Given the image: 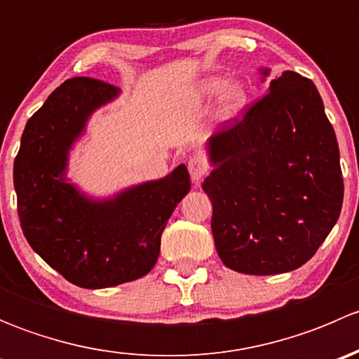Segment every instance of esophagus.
<instances>
[{
  "instance_id": "obj_1",
  "label": "esophagus",
  "mask_w": 359,
  "mask_h": 359,
  "mask_svg": "<svg viewBox=\"0 0 359 359\" xmlns=\"http://www.w3.org/2000/svg\"><path fill=\"white\" fill-rule=\"evenodd\" d=\"M187 168H189L191 179H193L194 184L201 182L203 177L208 173V165H206V161L201 156L191 158L189 161H187Z\"/></svg>"
}]
</instances>
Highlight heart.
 <instances>
[{
	"label": "heart",
	"instance_id": "1",
	"mask_svg": "<svg viewBox=\"0 0 359 359\" xmlns=\"http://www.w3.org/2000/svg\"><path fill=\"white\" fill-rule=\"evenodd\" d=\"M196 97L200 100H217V116L220 119H233L243 112L248 104V86L240 79L226 81L220 76H208L196 85Z\"/></svg>",
	"mask_w": 359,
	"mask_h": 359
}]
</instances>
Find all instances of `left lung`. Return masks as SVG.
<instances>
[{
    "label": "left lung",
    "instance_id": "1",
    "mask_svg": "<svg viewBox=\"0 0 359 359\" xmlns=\"http://www.w3.org/2000/svg\"><path fill=\"white\" fill-rule=\"evenodd\" d=\"M262 76L269 69H260ZM212 233L224 266L269 276L316 253L340 215L334 126L311 79L281 72L243 118L208 140Z\"/></svg>",
    "mask_w": 359,
    "mask_h": 359
}]
</instances>
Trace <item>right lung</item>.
Masks as SVG:
<instances>
[{
	"mask_svg": "<svg viewBox=\"0 0 359 359\" xmlns=\"http://www.w3.org/2000/svg\"><path fill=\"white\" fill-rule=\"evenodd\" d=\"M118 95L116 86L99 79L64 81L27 121L13 163L27 243L67 281L92 290L133 281L153 269L163 229L191 189L186 165L104 200L67 182L69 151L92 112Z\"/></svg>",
	"mask_w": 359,
	"mask_h": 359,
	"instance_id": "add662e5",
	"label": "right lung"
}]
</instances>
